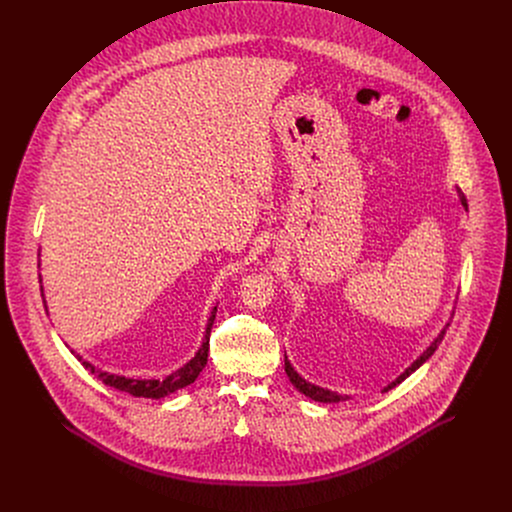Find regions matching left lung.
<instances>
[{"mask_svg": "<svg viewBox=\"0 0 512 512\" xmlns=\"http://www.w3.org/2000/svg\"><path fill=\"white\" fill-rule=\"evenodd\" d=\"M457 195H459V201H461V205H463V209L467 211V199H465V195L457 189ZM449 327V323H445V327L441 329L438 333V337L432 341V345L412 363V365L408 366L396 380H392L388 386H384V390L382 392H388L390 388H394L396 384H400L404 378H408L414 370H418L420 366L424 365L434 353H436V349L439 347V343H441V339H443V335H445V329ZM284 361H286V372H288V378H290V382H292L293 386L301 392V394H305L307 398H311V400H315V402H325V404H333V402H343V400H349L351 396H347V394H339V392H335V390H329V388H321V386H315V384H311V382H307L301 374H297V370L293 368L292 363L288 361V357H284Z\"/></svg>", "mask_w": 512, "mask_h": 512, "instance_id": "left-lung-1", "label": "left lung"}]
</instances>
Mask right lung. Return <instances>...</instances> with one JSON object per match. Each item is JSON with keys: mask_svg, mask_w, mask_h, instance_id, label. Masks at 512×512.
I'll return each instance as SVG.
<instances>
[{"mask_svg": "<svg viewBox=\"0 0 512 512\" xmlns=\"http://www.w3.org/2000/svg\"><path fill=\"white\" fill-rule=\"evenodd\" d=\"M41 264V262H39ZM39 282H41V274H39ZM41 295H43V303H45V309H47V301H45V293H43V286H41ZM49 313V309H47ZM215 315H217V305L213 307L211 315H209V321H207V327H205V337H203V345L199 347V351L195 353V357L187 363V365L177 368L175 372H171L169 376L157 380V378H128V376H120V374H112V372H106L98 366L84 361L80 355H74L84 368H88L98 380H102L106 386H112V388H118L122 392H128L132 396H138V398H163V396H169L189 384H193L197 380V376L201 374V370L207 365V359H209V339H211V327L215 323Z\"/></svg>", "mask_w": 512, "mask_h": 512, "instance_id": "add662e5", "label": "right lung"}]
</instances>
